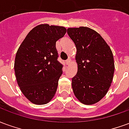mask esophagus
Returning <instances> with one entry per match:
<instances>
[{
	"label": "esophagus",
	"mask_w": 129,
	"mask_h": 129,
	"mask_svg": "<svg viewBox=\"0 0 129 129\" xmlns=\"http://www.w3.org/2000/svg\"><path fill=\"white\" fill-rule=\"evenodd\" d=\"M70 63H71V60H70V59H68L67 61H66V65H70Z\"/></svg>",
	"instance_id": "34e87169"
}]
</instances>
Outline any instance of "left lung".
<instances>
[{"instance_id": "left-lung-1", "label": "left lung", "mask_w": 129, "mask_h": 129, "mask_svg": "<svg viewBox=\"0 0 129 129\" xmlns=\"http://www.w3.org/2000/svg\"><path fill=\"white\" fill-rule=\"evenodd\" d=\"M77 48V73L72 79L73 92L84 104L92 105L104 97L113 78V52L104 39L87 27L67 29Z\"/></svg>"}]
</instances>
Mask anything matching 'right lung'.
I'll return each instance as SVG.
<instances>
[{"mask_svg":"<svg viewBox=\"0 0 129 129\" xmlns=\"http://www.w3.org/2000/svg\"><path fill=\"white\" fill-rule=\"evenodd\" d=\"M66 33L64 27L39 25L18 48L14 71L21 92L34 104H48L56 93L62 75L56 42Z\"/></svg>","mask_w":129,"mask_h":129,"instance_id":"add662e5","label":"right lung"}]
</instances>
